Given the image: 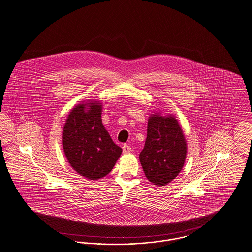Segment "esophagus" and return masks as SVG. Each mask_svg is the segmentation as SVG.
<instances>
[{"mask_svg": "<svg viewBox=\"0 0 252 252\" xmlns=\"http://www.w3.org/2000/svg\"><path fill=\"white\" fill-rule=\"evenodd\" d=\"M122 152H123V154H128V153H130V152H131V147H130L128 144H124V145L122 146Z\"/></svg>", "mask_w": 252, "mask_h": 252, "instance_id": "esophagus-1", "label": "esophagus"}]
</instances>
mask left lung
Instances as JSON below:
<instances>
[{"mask_svg":"<svg viewBox=\"0 0 252 252\" xmlns=\"http://www.w3.org/2000/svg\"><path fill=\"white\" fill-rule=\"evenodd\" d=\"M186 155L187 142L176 118L151 115L145 144L139 154L146 178L157 186L171 182L182 170Z\"/></svg>","mask_w":252,"mask_h":252,"instance_id":"1","label":"left lung"}]
</instances>
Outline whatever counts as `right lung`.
Wrapping results in <instances>:
<instances>
[{
  "instance_id": "add662e5",
  "label": "right lung",
  "mask_w": 252,
  "mask_h": 252,
  "mask_svg": "<svg viewBox=\"0 0 252 252\" xmlns=\"http://www.w3.org/2000/svg\"><path fill=\"white\" fill-rule=\"evenodd\" d=\"M102 108L97 101L77 105L63 131V146L70 165L90 180L109 174L122 153L102 123Z\"/></svg>"
}]
</instances>
